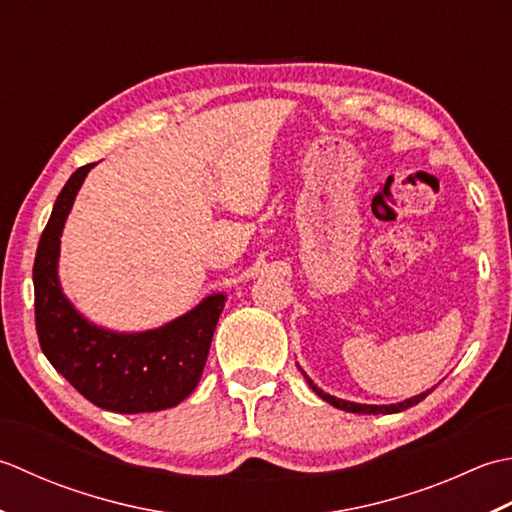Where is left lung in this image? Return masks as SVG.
<instances>
[{
    "label": "left lung",
    "mask_w": 512,
    "mask_h": 512,
    "mask_svg": "<svg viewBox=\"0 0 512 512\" xmlns=\"http://www.w3.org/2000/svg\"><path fill=\"white\" fill-rule=\"evenodd\" d=\"M298 369H300V364H298ZM300 373L305 375V380L309 382V387L314 389L322 400L325 402H329L331 406H336V409H340V411H349V413H364V415H378V413H400V411H404V409H409V406H415L417 402H422L426 395H429L431 391H424V393H420V395H413V398H409V400H404V402H398V404H360V402H349V400H340V398H336V395H329V393H325L322 389H318L314 382H311V378L309 375L300 369Z\"/></svg>",
    "instance_id": "1"
}]
</instances>
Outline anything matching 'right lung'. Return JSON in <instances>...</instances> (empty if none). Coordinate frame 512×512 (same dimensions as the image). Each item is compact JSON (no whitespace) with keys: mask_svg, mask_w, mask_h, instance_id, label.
Segmentation results:
<instances>
[{"mask_svg":"<svg viewBox=\"0 0 512 512\" xmlns=\"http://www.w3.org/2000/svg\"><path fill=\"white\" fill-rule=\"evenodd\" d=\"M97 163L83 165L59 192L37 247L35 320L44 356L83 398L114 413L170 409L201 380L225 294L203 298L187 314L148 331H112L90 322L59 283L61 232Z\"/></svg>","mask_w":512,"mask_h":512,"instance_id":"right-lung-1","label":"right lung"}]
</instances>
